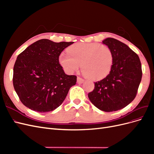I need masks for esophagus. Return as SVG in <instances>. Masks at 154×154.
I'll list each match as a JSON object with an SVG mask.
<instances>
[{"label": "esophagus", "instance_id": "esophagus-1", "mask_svg": "<svg viewBox=\"0 0 154 154\" xmlns=\"http://www.w3.org/2000/svg\"><path fill=\"white\" fill-rule=\"evenodd\" d=\"M83 82H84V80L83 78L80 77H78L77 78V83H82Z\"/></svg>", "mask_w": 154, "mask_h": 154}]
</instances>
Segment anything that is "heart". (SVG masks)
Instances as JSON below:
<instances>
[{
  "instance_id": "1",
  "label": "heart",
  "mask_w": 154,
  "mask_h": 154,
  "mask_svg": "<svg viewBox=\"0 0 154 154\" xmlns=\"http://www.w3.org/2000/svg\"><path fill=\"white\" fill-rule=\"evenodd\" d=\"M68 54L62 53L59 62L69 73L80 67L83 74L92 80H101L110 73L114 57L109 47L97 43H77L67 49Z\"/></svg>"
}]
</instances>
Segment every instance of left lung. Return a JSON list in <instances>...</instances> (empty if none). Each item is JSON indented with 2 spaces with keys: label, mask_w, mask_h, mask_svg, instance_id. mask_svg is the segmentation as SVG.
Listing matches in <instances>:
<instances>
[{
  "label": "left lung",
  "mask_w": 154,
  "mask_h": 154,
  "mask_svg": "<svg viewBox=\"0 0 154 154\" xmlns=\"http://www.w3.org/2000/svg\"><path fill=\"white\" fill-rule=\"evenodd\" d=\"M113 53L110 73L94 82V88L88 94L91 103L105 112L122 109L134 100L142 78L141 63L138 55L128 45L108 38L102 41Z\"/></svg>",
  "instance_id": "8db88e82"
}]
</instances>
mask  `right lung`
Masks as SVG:
<instances>
[{"label": "right lung", "instance_id": "add662e5", "mask_svg": "<svg viewBox=\"0 0 154 154\" xmlns=\"http://www.w3.org/2000/svg\"><path fill=\"white\" fill-rule=\"evenodd\" d=\"M73 42H54L41 39L18 54L13 67L14 88L22 103L39 112L52 111L61 105L76 76L67 75L59 56Z\"/></svg>", "mask_w": 154, "mask_h": 154}]
</instances>
